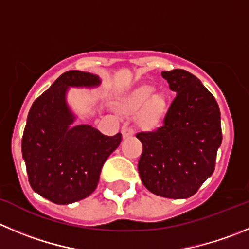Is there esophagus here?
<instances>
[{"mask_svg":"<svg viewBox=\"0 0 249 249\" xmlns=\"http://www.w3.org/2000/svg\"><path fill=\"white\" fill-rule=\"evenodd\" d=\"M133 134H134V129L132 128V127L124 126L122 128V136H123V138H124V139L131 138V137L133 136Z\"/></svg>","mask_w":249,"mask_h":249,"instance_id":"34e87169","label":"esophagus"}]
</instances>
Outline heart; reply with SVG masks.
Here are the masks:
<instances>
[{"label":"heart","instance_id":"obj_1","mask_svg":"<svg viewBox=\"0 0 249 249\" xmlns=\"http://www.w3.org/2000/svg\"><path fill=\"white\" fill-rule=\"evenodd\" d=\"M153 93V87L143 85V87L132 91L123 104L124 111L129 113L136 112L144 105L141 110L139 120L144 127H149V128L156 126L161 121L167 107V101L165 95H162V94L151 95Z\"/></svg>","mask_w":249,"mask_h":249}]
</instances>
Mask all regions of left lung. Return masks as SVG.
Returning <instances> with one entry per match:
<instances>
[{
	"instance_id": "obj_1",
	"label": "left lung",
	"mask_w": 249,
	"mask_h": 249,
	"mask_svg": "<svg viewBox=\"0 0 249 249\" xmlns=\"http://www.w3.org/2000/svg\"><path fill=\"white\" fill-rule=\"evenodd\" d=\"M161 75L176 96L161 127L137 133L143 144L138 171L151 193L183 199L197 193L214 172L222 141L220 108L192 73L172 70Z\"/></svg>"
}]
</instances>
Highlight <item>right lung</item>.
Returning <instances> with one entry per match:
<instances>
[{
	"mask_svg": "<svg viewBox=\"0 0 249 249\" xmlns=\"http://www.w3.org/2000/svg\"><path fill=\"white\" fill-rule=\"evenodd\" d=\"M98 75L68 71L33 103L22 138L23 159L32 188L55 204L89 197L104 162L120 145L122 134L104 136L75 117L66 104L68 87H96Z\"/></svg>",
	"mask_w": 249,
	"mask_h": 249,
	"instance_id": "right-lung-1",
	"label": "right lung"
}]
</instances>
